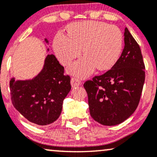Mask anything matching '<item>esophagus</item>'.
Segmentation results:
<instances>
[{
  "instance_id": "1",
  "label": "esophagus",
  "mask_w": 157,
  "mask_h": 157,
  "mask_svg": "<svg viewBox=\"0 0 157 157\" xmlns=\"http://www.w3.org/2000/svg\"><path fill=\"white\" fill-rule=\"evenodd\" d=\"M71 86L73 88H74V87L80 86L81 84V81L79 80L78 78L73 77V78H71Z\"/></svg>"
}]
</instances>
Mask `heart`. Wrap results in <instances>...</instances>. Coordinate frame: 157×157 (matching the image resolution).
Instances as JSON below:
<instances>
[{"instance_id": "obj_1", "label": "heart", "mask_w": 157, "mask_h": 157, "mask_svg": "<svg viewBox=\"0 0 157 157\" xmlns=\"http://www.w3.org/2000/svg\"><path fill=\"white\" fill-rule=\"evenodd\" d=\"M67 33H57L53 46L58 59L64 66L78 56L82 50L84 56L68 68L71 74L84 78L96 68L110 69L119 59L123 35L116 25L101 21H81L70 25Z\"/></svg>"}]
</instances>
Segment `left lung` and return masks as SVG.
I'll return each instance as SVG.
<instances>
[{"instance_id":"obj_1","label":"left lung","mask_w":157,"mask_h":157,"mask_svg":"<svg viewBox=\"0 0 157 157\" xmlns=\"http://www.w3.org/2000/svg\"><path fill=\"white\" fill-rule=\"evenodd\" d=\"M124 48L115 65L83 84L89 111L96 121L105 126L122 123L138 106L145 80V66L139 44L124 31Z\"/></svg>"}]
</instances>
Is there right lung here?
Wrapping results in <instances>:
<instances>
[{"mask_svg": "<svg viewBox=\"0 0 157 157\" xmlns=\"http://www.w3.org/2000/svg\"><path fill=\"white\" fill-rule=\"evenodd\" d=\"M45 42L48 40L45 38ZM49 49H48V51ZM71 89V78L54 55H48L43 69L31 80L10 81L12 104L25 119L38 126L59 119L63 101Z\"/></svg>", "mask_w": 157, "mask_h": 157, "instance_id": "add662e5", "label": "right lung"}]
</instances>
